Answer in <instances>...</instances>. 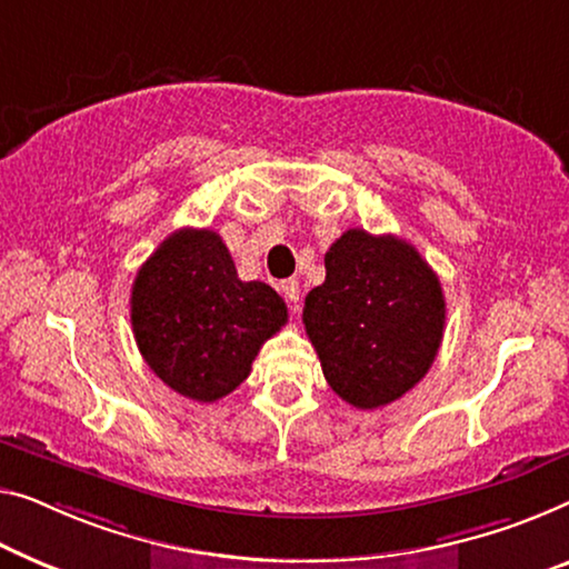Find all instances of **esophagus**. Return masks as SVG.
Returning <instances> with one entry per match:
<instances>
[{"instance_id":"esophagus-1","label":"esophagus","mask_w":569,"mask_h":569,"mask_svg":"<svg viewBox=\"0 0 569 569\" xmlns=\"http://www.w3.org/2000/svg\"><path fill=\"white\" fill-rule=\"evenodd\" d=\"M281 293L286 296V301L291 303V311L296 313L299 311V296H301V288H299V281L296 278H288V281L281 283Z\"/></svg>"}]
</instances>
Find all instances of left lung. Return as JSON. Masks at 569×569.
<instances>
[{
	"mask_svg": "<svg viewBox=\"0 0 569 569\" xmlns=\"http://www.w3.org/2000/svg\"><path fill=\"white\" fill-rule=\"evenodd\" d=\"M325 283L303 303V327L332 391L372 411L411 391L445 335L442 283L393 234L347 230L327 250Z\"/></svg>",
	"mask_w": 569,
	"mask_h": 569,
	"instance_id": "obj_1",
	"label": "left lung"
}]
</instances>
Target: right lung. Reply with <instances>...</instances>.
I'll return each mask as SVG.
<instances>
[{"label":"right lung","mask_w":569,"mask_h":569,"mask_svg":"<svg viewBox=\"0 0 569 569\" xmlns=\"http://www.w3.org/2000/svg\"><path fill=\"white\" fill-rule=\"evenodd\" d=\"M130 319L150 370L183 398L211 403L250 376L288 311L268 283L237 278L222 237L183 227L142 262Z\"/></svg>","instance_id":"add662e5"}]
</instances>
